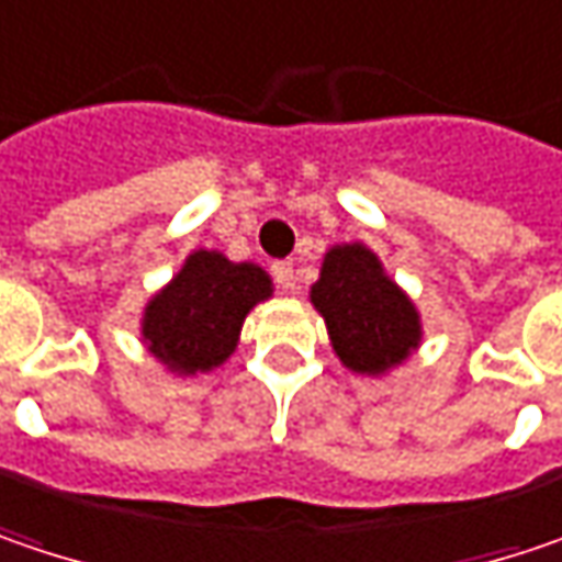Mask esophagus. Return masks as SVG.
I'll return each instance as SVG.
<instances>
[{"instance_id":"34e87169","label":"esophagus","mask_w":562,"mask_h":562,"mask_svg":"<svg viewBox=\"0 0 562 562\" xmlns=\"http://www.w3.org/2000/svg\"><path fill=\"white\" fill-rule=\"evenodd\" d=\"M273 280H277L280 289L292 292V289H295V282H299V277H295V267H292L289 260H277V263H273Z\"/></svg>"}]
</instances>
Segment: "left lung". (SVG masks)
<instances>
[{
	"label": "left lung",
	"mask_w": 562,
	"mask_h": 562,
	"mask_svg": "<svg viewBox=\"0 0 562 562\" xmlns=\"http://www.w3.org/2000/svg\"><path fill=\"white\" fill-rule=\"evenodd\" d=\"M312 302L324 314L337 356L352 372L381 375L404 362L419 344V314L384 277L379 257L362 245H344L324 257Z\"/></svg>",
	"instance_id": "8db88e82"
}]
</instances>
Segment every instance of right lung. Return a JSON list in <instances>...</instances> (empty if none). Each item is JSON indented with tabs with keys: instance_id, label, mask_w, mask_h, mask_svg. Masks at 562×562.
I'll use <instances>...</instances> for the list:
<instances>
[{
	"instance_id": "1",
	"label": "right lung",
	"mask_w": 562,
	"mask_h": 562,
	"mask_svg": "<svg viewBox=\"0 0 562 562\" xmlns=\"http://www.w3.org/2000/svg\"><path fill=\"white\" fill-rule=\"evenodd\" d=\"M270 292V277L260 267L196 250L149 302L143 337L168 369L183 375L210 372L232 356L245 314Z\"/></svg>"
}]
</instances>
